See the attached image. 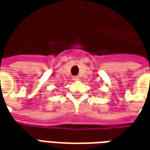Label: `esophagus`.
<instances>
[{"mask_svg": "<svg viewBox=\"0 0 150 150\" xmlns=\"http://www.w3.org/2000/svg\"><path fill=\"white\" fill-rule=\"evenodd\" d=\"M72 80H73V81H78V80H79V78H78V76H73V77H72Z\"/></svg>", "mask_w": 150, "mask_h": 150, "instance_id": "34e87169", "label": "esophagus"}]
</instances>
